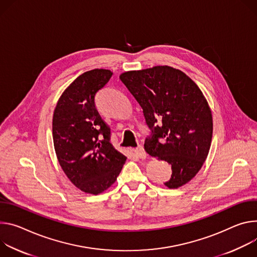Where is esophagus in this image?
I'll list each match as a JSON object with an SVG mask.
<instances>
[{
	"label": "esophagus",
	"instance_id": "esophagus-1",
	"mask_svg": "<svg viewBox=\"0 0 257 257\" xmlns=\"http://www.w3.org/2000/svg\"><path fill=\"white\" fill-rule=\"evenodd\" d=\"M135 153H136V155H137L139 158H141V159H145V158L147 157V153L145 152L144 148L142 147V146H139L138 148H136V149H135Z\"/></svg>",
	"mask_w": 257,
	"mask_h": 257
}]
</instances>
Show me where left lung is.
Wrapping results in <instances>:
<instances>
[{"label":"left lung","instance_id":"8db88e82","mask_svg":"<svg viewBox=\"0 0 257 257\" xmlns=\"http://www.w3.org/2000/svg\"><path fill=\"white\" fill-rule=\"evenodd\" d=\"M119 78L152 130L145 151L172 165L164 186L186 185L201 169L211 145L212 114L203 93L186 73L167 65L125 71Z\"/></svg>","mask_w":257,"mask_h":257}]
</instances>
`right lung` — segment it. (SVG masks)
<instances>
[{"label": "right lung", "mask_w": 257, "mask_h": 257, "mask_svg": "<svg viewBox=\"0 0 257 257\" xmlns=\"http://www.w3.org/2000/svg\"><path fill=\"white\" fill-rule=\"evenodd\" d=\"M112 74L99 68L80 74L62 93L53 114L57 159L77 189L93 195L115 183L126 160L110 143V130L96 107V95Z\"/></svg>", "instance_id": "right-lung-1"}]
</instances>
